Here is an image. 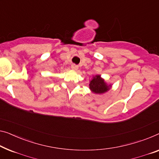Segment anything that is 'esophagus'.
<instances>
[{"instance_id":"obj_1","label":"esophagus","mask_w":159,"mask_h":159,"mask_svg":"<svg viewBox=\"0 0 159 159\" xmlns=\"http://www.w3.org/2000/svg\"><path fill=\"white\" fill-rule=\"evenodd\" d=\"M71 68L73 70H78V68H79V66H78L77 65H75V64H72L71 65Z\"/></svg>"}]
</instances>
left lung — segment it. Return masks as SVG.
Instances as JSON below:
<instances>
[{
    "mask_svg": "<svg viewBox=\"0 0 159 159\" xmlns=\"http://www.w3.org/2000/svg\"><path fill=\"white\" fill-rule=\"evenodd\" d=\"M90 89L95 93H105L109 89V86H107L104 80L101 78L99 75H97L93 77V79L91 80L89 84Z\"/></svg>",
    "mask_w": 159,
    "mask_h": 159,
    "instance_id": "obj_1",
    "label": "left lung"
}]
</instances>
